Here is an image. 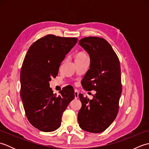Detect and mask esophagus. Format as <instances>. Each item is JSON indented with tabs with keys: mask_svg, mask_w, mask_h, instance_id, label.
<instances>
[{
	"mask_svg": "<svg viewBox=\"0 0 149 149\" xmlns=\"http://www.w3.org/2000/svg\"><path fill=\"white\" fill-rule=\"evenodd\" d=\"M74 95H75V99H77L79 97V93L77 90H75L74 91Z\"/></svg>",
	"mask_w": 149,
	"mask_h": 149,
	"instance_id": "obj_1",
	"label": "esophagus"
}]
</instances>
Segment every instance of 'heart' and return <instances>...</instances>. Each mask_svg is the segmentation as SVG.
I'll return each mask as SVG.
<instances>
[{
  "mask_svg": "<svg viewBox=\"0 0 149 149\" xmlns=\"http://www.w3.org/2000/svg\"><path fill=\"white\" fill-rule=\"evenodd\" d=\"M88 56L84 52H79L77 53L75 57V59H81L84 58H87Z\"/></svg>",
  "mask_w": 149,
  "mask_h": 149,
  "instance_id": "1",
  "label": "heart"
}]
</instances>
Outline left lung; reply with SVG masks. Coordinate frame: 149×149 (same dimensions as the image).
Masks as SVG:
<instances>
[{"label": "left lung", "mask_w": 149, "mask_h": 149, "mask_svg": "<svg viewBox=\"0 0 149 149\" xmlns=\"http://www.w3.org/2000/svg\"><path fill=\"white\" fill-rule=\"evenodd\" d=\"M79 44L89 54L91 61L82 86L85 90L96 91L92 100L79 95L82 103L79 124L84 131L99 133L109 127L118 113L122 93L120 61L103 38L85 37Z\"/></svg>", "instance_id": "1"}]
</instances>
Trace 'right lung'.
Here are the masks:
<instances>
[{
	"label": "right lung",
	"mask_w": 149,
	"mask_h": 149,
	"mask_svg": "<svg viewBox=\"0 0 149 149\" xmlns=\"http://www.w3.org/2000/svg\"><path fill=\"white\" fill-rule=\"evenodd\" d=\"M77 38L47 34L29 47L20 71V97L27 120L43 132L56 130L68 104L74 99V90L66 86L56 96L49 81L58 74L65 55L77 42Z\"/></svg>",
	"instance_id": "right-lung-1"
}]
</instances>
